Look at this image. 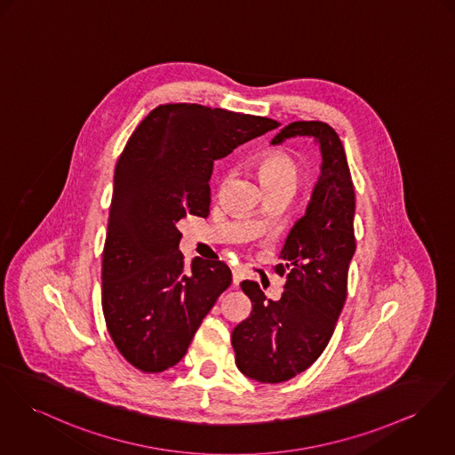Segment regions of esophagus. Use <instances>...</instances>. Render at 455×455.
<instances>
[{
    "mask_svg": "<svg viewBox=\"0 0 455 455\" xmlns=\"http://www.w3.org/2000/svg\"><path fill=\"white\" fill-rule=\"evenodd\" d=\"M232 277H234V283L237 285L241 280L244 279V270L241 267L232 268Z\"/></svg>",
    "mask_w": 455,
    "mask_h": 455,
    "instance_id": "obj_1",
    "label": "esophagus"
}]
</instances>
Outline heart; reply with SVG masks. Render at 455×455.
Here are the masks:
<instances>
[{
  "instance_id": "heart-1",
  "label": "heart",
  "mask_w": 455,
  "mask_h": 455,
  "mask_svg": "<svg viewBox=\"0 0 455 455\" xmlns=\"http://www.w3.org/2000/svg\"><path fill=\"white\" fill-rule=\"evenodd\" d=\"M258 168L263 183L274 181H298V164L294 157L285 150H268L259 156Z\"/></svg>"
}]
</instances>
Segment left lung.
<instances>
[{
	"label": "left lung",
	"instance_id": "1",
	"mask_svg": "<svg viewBox=\"0 0 455 455\" xmlns=\"http://www.w3.org/2000/svg\"><path fill=\"white\" fill-rule=\"evenodd\" d=\"M312 139L322 164L310 203L291 228L275 270L285 275L279 301L258 282L244 280L252 312L232 331L235 363L249 379L283 383L307 371L325 350L347 301L348 268L355 254V190L338 133L320 121H296L272 145Z\"/></svg>",
	"mask_w": 455,
	"mask_h": 455
}]
</instances>
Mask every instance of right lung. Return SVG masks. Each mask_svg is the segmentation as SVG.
<instances>
[{
	"mask_svg": "<svg viewBox=\"0 0 455 455\" xmlns=\"http://www.w3.org/2000/svg\"><path fill=\"white\" fill-rule=\"evenodd\" d=\"M277 126L204 105H161L126 143L114 173L102 308L114 345L141 372L176 365L232 282L220 259L196 256L185 265L178 223L210 214L216 159Z\"/></svg>",
	"mask_w": 455,
	"mask_h": 455,
	"instance_id": "1",
	"label": "right lung"
}]
</instances>
